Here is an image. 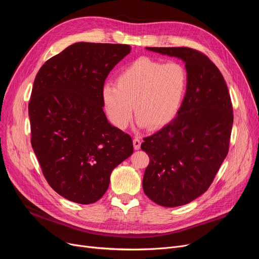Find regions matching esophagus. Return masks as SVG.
I'll return each instance as SVG.
<instances>
[{"label": "esophagus", "instance_id": "esophagus-1", "mask_svg": "<svg viewBox=\"0 0 259 259\" xmlns=\"http://www.w3.org/2000/svg\"><path fill=\"white\" fill-rule=\"evenodd\" d=\"M141 144H142V142H141V140L139 138L133 139V146H134L135 150H139V149L141 148Z\"/></svg>", "mask_w": 259, "mask_h": 259}]
</instances>
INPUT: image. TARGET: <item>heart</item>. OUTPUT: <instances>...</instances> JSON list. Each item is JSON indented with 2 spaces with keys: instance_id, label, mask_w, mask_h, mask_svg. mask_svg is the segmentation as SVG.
Here are the masks:
<instances>
[{
  "instance_id": "b5f03b06",
  "label": "heart",
  "mask_w": 259,
  "mask_h": 259,
  "mask_svg": "<svg viewBox=\"0 0 259 259\" xmlns=\"http://www.w3.org/2000/svg\"><path fill=\"white\" fill-rule=\"evenodd\" d=\"M187 88V72L179 62L162 64L141 57L122 68L115 85L106 84L102 97L109 119L125 129L132 111L140 127L158 129L166 126L179 112Z\"/></svg>"
}]
</instances>
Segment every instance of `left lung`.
Masks as SVG:
<instances>
[{"mask_svg": "<svg viewBox=\"0 0 259 259\" xmlns=\"http://www.w3.org/2000/svg\"><path fill=\"white\" fill-rule=\"evenodd\" d=\"M185 62L187 90L168 125L144 139L150 157L143 189L162 207H179L205 193L229 152L233 108L223 74L205 54L189 47H147Z\"/></svg>", "mask_w": 259, "mask_h": 259, "instance_id": "1", "label": "left lung"}]
</instances>
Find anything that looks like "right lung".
Instances as JSON below:
<instances>
[{
	"label": "right lung",
	"mask_w": 259,
	"mask_h": 259,
	"mask_svg": "<svg viewBox=\"0 0 259 259\" xmlns=\"http://www.w3.org/2000/svg\"><path fill=\"white\" fill-rule=\"evenodd\" d=\"M125 44L75 43L38 70L28 112L31 146L50 187L88 205L107 191L112 170L133 153L132 139L108 121L102 91Z\"/></svg>",
	"instance_id": "add662e5"
}]
</instances>
